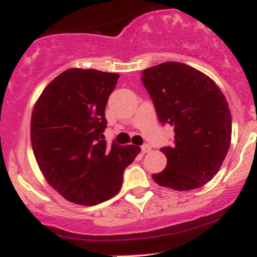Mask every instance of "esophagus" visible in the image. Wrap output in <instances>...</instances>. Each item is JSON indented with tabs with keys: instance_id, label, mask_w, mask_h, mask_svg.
<instances>
[{
	"instance_id": "obj_1",
	"label": "esophagus",
	"mask_w": 257,
	"mask_h": 257,
	"mask_svg": "<svg viewBox=\"0 0 257 257\" xmlns=\"http://www.w3.org/2000/svg\"><path fill=\"white\" fill-rule=\"evenodd\" d=\"M150 151H151V146L147 145V144L141 146V152H143V153H149Z\"/></svg>"
}]
</instances>
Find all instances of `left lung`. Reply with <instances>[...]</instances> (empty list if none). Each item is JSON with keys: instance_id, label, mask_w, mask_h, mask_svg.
Wrapping results in <instances>:
<instances>
[{"instance_id": "left-lung-1", "label": "left lung", "mask_w": 257, "mask_h": 257, "mask_svg": "<svg viewBox=\"0 0 257 257\" xmlns=\"http://www.w3.org/2000/svg\"><path fill=\"white\" fill-rule=\"evenodd\" d=\"M159 122L174 128V144L162 147L168 159L152 179L163 187L190 191L219 172L231 145L232 117L225 95L210 77L176 61L143 71Z\"/></svg>"}]
</instances>
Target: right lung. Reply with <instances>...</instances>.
I'll list each match as a JSON object with an SVG mask.
<instances>
[{
  "mask_svg": "<svg viewBox=\"0 0 257 257\" xmlns=\"http://www.w3.org/2000/svg\"><path fill=\"white\" fill-rule=\"evenodd\" d=\"M118 73L69 69L34 106L30 135L44 179L65 199L95 205L119 192L123 172L140 147L106 145L105 107Z\"/></svg>",
  "mask_w": 257,
  "mask_h": 257,
  "instance_id": "add662e5",
  "label": "right lung"
}]
</instances>
